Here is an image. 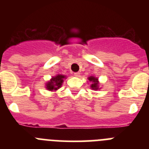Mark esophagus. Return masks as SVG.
Listing matches in <instances>:
<instances>
[{"instance_id": "obj_1", "label": "esophagus", "mask_w": 149, "mask_h": 149, "mask_svg": "<svg viewBox=\"0 0 149 149\" xmlns=\"http://www.w3.org/2000/svg\"><path fill=\"white\" fill-rule=\"evenodd\" d=\"M74 75L77 77H81V74L79 73V72H75V73H74Z\"/></svg>"}]
</instances>
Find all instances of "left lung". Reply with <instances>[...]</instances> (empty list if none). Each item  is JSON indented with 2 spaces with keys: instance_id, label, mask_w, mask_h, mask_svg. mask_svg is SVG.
<instances>
[{
  "instance_id": "1",
  "label": "left lung",
  "mask_w": 149,
  "mask_h": 149,
  "mask_svg": "<svg viewBox=\"0 0 149 149\" xmlns=\"http://www.w3.org/2000/svg\"><path fill=\"white\" fill-rule=\"evenodd\" d=\"M87 79L89 80V82L90 83V88L93 90H98V89H101L99 87L100 84L98 77H95V76H89Z\"/></svg>"
}]
</instances>
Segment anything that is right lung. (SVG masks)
Here are the masks:
<instances>
[{"instance_id":"right-lung-1","label":"right lung","mask_w":149,"mask_h":149,"mask_svg":"<svg viewBox=\"0 0 149 149\" xmlns=\"http://www.w3.org/2000/svg\"><path fill=\"white\" fill-rule=\"evenodd\" d=\"M66 78V76L63 75V74H57L56 76H54L50 79V81L46 82L45 87L48 91L56 92L57 89L61 87L64 82V80Z\"/></svg>"}]
</instances>
